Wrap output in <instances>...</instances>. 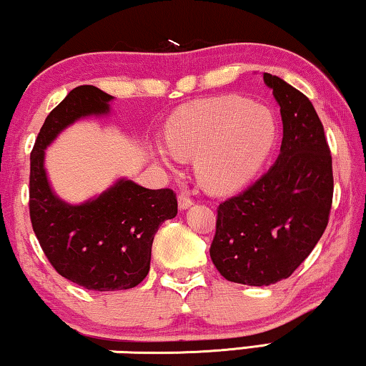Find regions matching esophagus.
Returning <instances> with one entry per match:
<instances>
[{
    "instance_id": "esophagus-1",
    "label": "esophagus",
    "mask_w": 366,
    "mask_h": 366,
    "mask_svg": "<svg viewBox=\"0 0 366 366\" xmlns=\"http://www.w3.org/2000/svg\"><path fill=\"white\" fill-rule=\"evenodd\" d=\"M177 202H179V209H181V210H185V209H189V207L194 204V202H192V199H190V197H189V195H185V194H179V197H177Z\"/></svg>"
}]
</instances>
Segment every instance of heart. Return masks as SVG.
I'll use <instances>...</instances> for the list:
<instances>
[{
  "mask_svg": "<svg viewBox=\"0 0 366 366\" xmlns=\"http://www.w3.org/2000/svg\"><path fill=\"white\" fill-rule=\"evenodd\" d=\"M166 138L172 154L195 156V176L205 189L227 192L258 176L276 146L277 122L269 108L247 98L218 97L184 107ZM161 156L171 161L167 152Z\"/></svg>",
  "mask_w": 366,
  "mask_h": 366,
  "instance_id": "heart-1",
  "label": "heart"
}]
</instances>
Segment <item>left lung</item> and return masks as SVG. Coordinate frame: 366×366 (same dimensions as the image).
<instances>
[{"label":"left lung","mask_w":366,"mask_h":366,"mask_svg":"<svg viewBox=\"0 0 366 366\" xmlns=\"http://www.w3.org/2000/svg\"><path fill=\"white\" fill-rule=\"evenodd\" d=\"M263 79L281 107V152L258 181L218 205L210 244L218 272L248 286L297 269L325 232L334 197L330 148L312 103L276 75Z\"/></svg>","instance_id":"8db88e82"}]
</instances>
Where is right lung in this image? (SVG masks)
Instances as JSON below:
<instances>
[{"label":"right lung","mask_w":366,"mask_h":366,"mask_svg":"<svg viewBox=\"0 0 366 366\" xmlns=\"http://www.w3.org/2000/svg\"><path fill=\"white\" fill-rule=\"evenodd\" d=\"M112 95L80 85L47 114L31 151L29 215L44 254L59 274L90 291H122L148 276L152 239L177 215L171 189H146L127 179L85 204L57 197L44 169V149L64 128L110 112Z\"/></svg>","instance_id":"1"}]
</instances>
